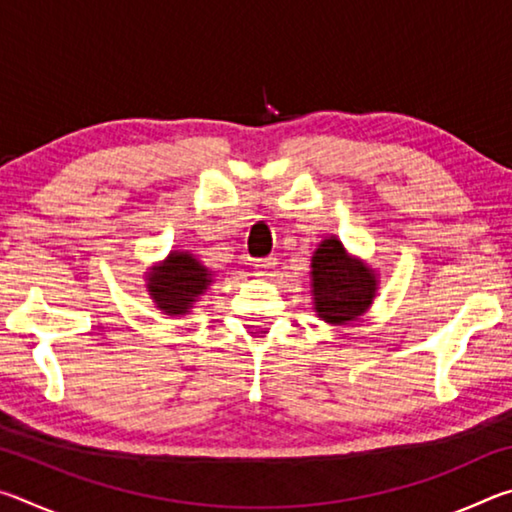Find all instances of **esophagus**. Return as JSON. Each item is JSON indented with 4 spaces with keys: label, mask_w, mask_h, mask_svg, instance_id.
Wrapping results in <instances>:
<instances>
[{
    "label": "esophagus",
    "mask_w": 512,
    "mask_h": 512,
    "mask_svg": "<svg viewBox=\"0 0 512 512\" xmlns=\"http://www.w3.org/2000/svg\"><path fill=\"white\" fill-rule=\"evenodd\" d=\"M275 257H266V259H259V262L255 264V271H257V275H262V277H271L273 275V271H275Z\"/></svg>",
    "instance_id": "esophagus-1"
}]
</instances>
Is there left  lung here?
<instances>
[{"mask_svg":"<svg viewBox=\"0 0 512 512\" xmlns=\"http://www.w3.org/2000/svg\"><path fill=\"white\" fill-rule=\"evenodd\" d=\"M316 311L325 323L341 325L361 316L375 298L377 280L368 266L352 259L339 239H325L311 259Z\"/></svg>","mask_w":512,"mask_h":512,"instance_id":"left-lung-1","label":"left lung"}]
</instances>
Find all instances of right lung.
<instances>
[{
	"label": "right lung",
	"instance_id": "add662e5",
	"mask_svg": "<svg viewBox=\"0 0 512 512\" xmlns=\"http://www.w3.org/2000/svg\"><path fill=\"white\" fill-rule=\"evenodd\" d=\"M212 282V273L189 253H171L164 266L149 275V291L164 314H187Z\"/></svg>",
	"mask_w": 512,
	"mask_h": 512
}]
</instances>
